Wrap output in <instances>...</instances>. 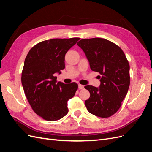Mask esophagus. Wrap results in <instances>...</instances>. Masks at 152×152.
Here are the masks:
<instances>
[{
    "label": "esophagus",
    "mask_w": 152,
    "mask_h": 152,
    "mask_svg": "<svg viewBox=\"0 0 152 152\" xmlns=\"http://www.w3.org/2000/svg\"><path fill=\"white\" fill-rule=\"evenodd\" d=\"M78 88L80 89V90H81V89H83V88H84V85H81V84H79V85H78Z\"/></svg>",
    "instance_id": "1"
}]
</instances>
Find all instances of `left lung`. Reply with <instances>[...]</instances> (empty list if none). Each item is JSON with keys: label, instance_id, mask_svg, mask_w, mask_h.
I'll return each instance as SVG.
<instances>
[{"label": "left lung", "instance_id": "obj_1", "mask_svg": "<svg viewBox=\"0 0 152 152\" xmlns=\"http://www.w3.org/2000/svg\"><path fill=\"white\" fill-rule=\"evenodd\" d=\"M77 44L85 53L92 71L102 75L99 88L85 87L91 94L85 106L93 115L110 117L121 106L130 86V65L125 54L118 45L104 38L82 39Z\"/></svg>", "mask_w": 152, "mask_h": 152}]
</instances>
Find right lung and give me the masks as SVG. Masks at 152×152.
I'll return each mask as SVG.
<instances>
[{
  "instance_id": "1",
  "label": "right lung",
  "mask_w": 152,
  "mask_h": 152,
  "mask_svg": "<svg viewBox=\"0 0 152 152\" xmlns=\"http://www.w3.org/2000/svg\"><path fill=\"white\" fill-rule=\"evenodd\" d=\"M80 38H54L42 41L30 49L22 72V84L35 113L49 121L68 113L67 101L75 95L77 84L57 82L56 72L65 68V54Z\"/></svg>"
}]
</instances>
